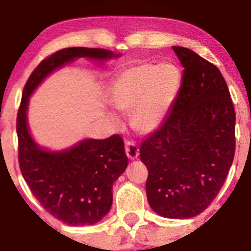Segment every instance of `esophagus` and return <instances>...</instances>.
<instances>
[{
    "mask_svg": "<svg viewBox=\"0 0 251 251\" xmlns=\"http://www.w3.org/2000/svg\"><path fill=\"white\" fill-rule=\"evenodd\" d=\"M125 150H126V155L130 160H134L138 157L139 155V148L137 147V144L132 141H128L125 143Z\"/></svg>",
    "mask_w": 251,
    "mask_h": 251,
    "instance_id": "1",
    "label": "esophagus"
}]
</instances>
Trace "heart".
<instances>
[{"mask_svg": "<svg viewBox=\"0 0 251 251\" xmlns=\"http://www.w3.org/2000/svg\"><path fill=\"white\" fill-rule=\"evenodd\" d=\"M180 85L181 73L173 63H138L118 73L109 101L120 112L131 110V126L137 132L149 134L163 125Z\"/></svg>", "mask_w": 251, "mask_h": 251, "instance_id": "obj_1", "label": "heart"}]
</instances>
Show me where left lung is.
Here are the masks:
<instances>
[{
    "mask_svg": "<svg viewBox=\"0 0 251 251\" xmlns=\"http://www.w3.org/2000/svg\"><path fill=\"white\" fill-rule=\"evenodd\" d=\"M184 67L167 119L143 141L149 205L170 219L202 213L225 183L234 156L236 113L225 79L213 63L173 47Z\"/></svg>",
    "mask_w": 251,
    "mask_h": 251,
    "instance_id": "left-lung-1",
    "label": "left lung"
}]
</instances>
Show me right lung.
Instances as JSON below:
<instances>
[{
    "mask_svg": "<svg viewBox=\"0 0 251 251\" xmlns=\"http://www.w3.org/2000/svg\"><path fill=\"white\" fill-rule=\"evenodd\" d=\"M120 56L100 48L59 50L37 66L24 88L17 118L21 174L42 207L68 225H94L108 214L113 184L127 167L124 141L114 134L105 139H83L62 150L41 147L28 128L30 97L48 75L75 60L107 61Z\"/></svg>",
    "mask_w": 251,
    "mask_h": 251,
    "instance_id": "add662e5",
    "label": "right lung"
}]
</instances>
